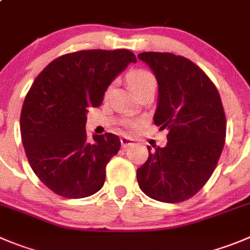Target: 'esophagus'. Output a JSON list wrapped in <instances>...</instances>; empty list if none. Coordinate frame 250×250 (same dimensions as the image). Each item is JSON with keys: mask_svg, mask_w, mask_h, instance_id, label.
<instances>
[{"mask_svg": "<svg viewBox=\"0 0 250 250\" xmlns=\"http://www.w3.org/2000/svg\"><path fill=\"white\" fill-rule=\"evenodd\" d=\"M121 144H122L123 148H127V146H132L133 142L132 139L128 138V137H122V138H121Z\"/></svg>", "mask_w": 250, "mask_h": 250, "instance_id": "34e87169", "label": "esophagus"}]
</instances>
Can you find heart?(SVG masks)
<instances>
[{"instance_id": "heart-1", "label": "heart", "mask_w": 250, "mask_h": 250, "mask_svg": "<svg viewBox=\"0 0 250 250\" xmlns=\"http://www.w3.org/2000/svg\"><path fill=\"white\" fill-rule=\"evenodd\" d=\"M127 80L130 88L136 93L144 90V88L157 87V80H155L153 74L143 69L134 70V71L130 72L129 75H128ZM109 90H111V87L108 88V91Z\"/></svg>"}]
</instances>
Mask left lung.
I'll return each instance as SVG.
<instances>
[{"mask_svg": "<svg viewBox=\"0 0 250 250\" xmlns=\"http://www.w3.org/2000/svg\"><path fill=\"white\" fill-rule=\"evenodd\" d=\"M158 81L154 123L167 129L164 148L151 151L137 170L139 188L169 204L199 192L217 167L226 141V114L220 93L195 62L171 53L138 54Z\"/></svg>", "mask_w": 250, "mask_h": 250, "instance_id": "8db88e82", "label": "left lung"}]
</instances>
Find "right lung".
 <instances>
[{"instance_id":"1","label":"right lung","mask_w":250,"mask_h":250,"mask_svg":"<svg viewBox=\"0 0 250 250\" xmlns=\"http://www.w3.org/2000/svg\"><path fill=\"white\" fill-rule=\"evenodd\" d=\"M136 55L127 49L80 50L44 67L21 112V136L30 167L54 193L83 199L101 190L106 165L118 153L116 134L86 137V113Z\"/></svg>"}]
</instances>
